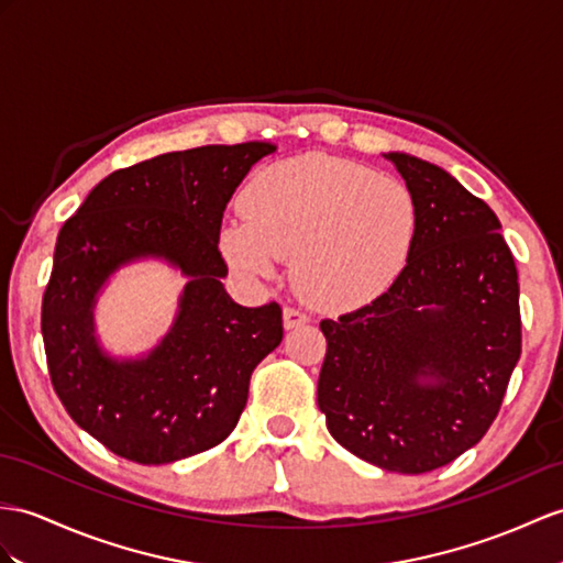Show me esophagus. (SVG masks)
Masks as SVG:
<instances>
[{"instance_id": "1", "label": "esophagus", "mask_w": 563, "mask_h": 563, "mask_svg": "<svg viewBox=\"0 0 563 563\" xmlns=\"http://www.w3.org/2000/svg\"><path fill=\"white\" fill-rule=\"evenodd\" d=\"M308 314L303 310L298 308H284V327L286 329H294V327H300V324H308Z\"/></svg>"}]
</instances>
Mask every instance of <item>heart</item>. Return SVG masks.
Masks as SVG:
<instances>
[{
	"label": "heart",
	"instance_id": "b5f03b06",
	"mask_svg": "<svg viewBox=\"0 0 563 563\" xmlns=\"http://www.w3.org/2000/svg\"><path fill=\"white\" fill-rule=\"evenodd\" d=\"M245 219L219 231L229 265L272 277L294 255V284L310 303L332 310L385 294L406 269L420 208L401 178L365 164L303 155L272 164L243 190Z\"/></svg>",
	"mask_w": 563,
	"mask_h": 563
}]
</instances>
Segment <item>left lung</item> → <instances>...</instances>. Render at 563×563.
<instances>
[{"mask_svg":"<svg viewBox=\"0 0 563 563\" xmlns=\"http://www.w3.org/2000/svg\"><path fill=\"white\" fill-rule=\"evenodd\" d=\"M420 229L406 269L373 303L322 320L318 406L334 440L385 471L459 459L495 422L520 358L518 272L485 200L404 153Z\"/></svg>","mask_w":563,"mask_h":563,"instance_id":"left-lung-1","label":"left lung"}]
</instances>
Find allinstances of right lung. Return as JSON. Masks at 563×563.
<instances>
[{"label": "right lung", "mask_w": 563, "mask_h": 563, "mask_svg": "<svg viewBox=\"0 0 563 563\" xmlns=\"http://www.w3.org/2000/svg\"><path fill=\"white\" fill-rule=\"evenodd\" d=\"M277 145H202L117 169L68 217L43 296L52 387L112 454L172 463L222 444L249 401L255 365L282 344V308H243L222 286L227 202ZM135 256H164L187 285L173 332L141 362H114L91 334L93 296Z\"/></svg>", "instance_id": "right-lung-1"}]
</instances>
